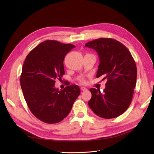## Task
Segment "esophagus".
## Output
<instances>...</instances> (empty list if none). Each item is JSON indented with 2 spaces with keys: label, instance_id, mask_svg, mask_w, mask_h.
Masks as SVG:
<instances>
[{
  "label": "esophagus",
  "instance_id": "34e87169",
  "mask_svg": "<svg viewBox=\"0 0 154 154\" xmlns=\"http://www.w3.org/2000/svg\"><path fill=\"white\" fill-rule=\"evenodd\" d=\"M80 89H81L82 91H87V88H85V87H82L81 88H80Z\"/></svg>",
  "mask_w": 154,
  "mask_h": 154
}]
</instances>
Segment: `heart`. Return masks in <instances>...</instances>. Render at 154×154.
<instances>
[{
	"instance_id": "1",
	"label": "heart",
	"mask_w": 154,
	"mask_h": 154,
	"mask_svg": "<svg viewBox=\"0 0 154 154\" xmlns=\"http://www.w3.org/2000/svg\"><path fill=\"white\" fill-rule=\"evenodd\" d=\"M82 82H84V80H82Z\"/></svg>"
}]
</instances>
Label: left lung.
<instances>
[{
    "label": "left lung",
    "instance_id": "obj_1",
    "mask_svg": "<svg viewBox=\"0 0 154 154\" xmlns=\"http://www.w3.org/2000/svg\"><path fill=\"white\" fill-rule=\"evenodd\" d=\"M97 52L100 63L97 77L107 80L102 93L92 88L88 106L96 115L112 119L122 115L130 106L136 85L137 67L128 48L110 38H100L85 45Z\"/></svg>",
    "mask_w": 154,
    "mask_h": 154
}]
</instances>
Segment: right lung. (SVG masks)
<instances>
[{"label":"right lung","mask_w":154,"mask_h":154,"mask_svg":"<svg viewBox=\"0 0 154 154\" xmlns=\"http://www.w3.org/2000/svg\"><path fill=\"white\" fill-rule=\"evenodd\" d=\"M75 46L56 40L40 43L26 57L20 78L27 106L34 116L47 124H56L66 118L80 94L77 85L59 91L55 79L65 74L63 59Z\"/></svg>","instance_id":"right-lung-1"}]
</instances>
